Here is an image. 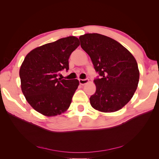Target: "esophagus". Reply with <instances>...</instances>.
<instances>
[{
  "instance_id": "esophagus-1",
  "label": "esophagus",
  "mask_w": 159,
  "mask_h": 159,
  "mask_svg": "<svg viewBox=\"0 0 159 159\" xmlns=\"http://www.w3.org/2000/svg\"><path fill=\"white\" fill-rule=\"evenodd\" d=\"M79 81H80V84L81 85H85L86 84L88 83L89 81V80L88 79H84V80H79Z\"/></svg>"
}]
</instances>
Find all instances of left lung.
Listing matches in <instances>:
<instances>
[{
    "label": "left lung",
    "instance_id": "left-lung-1",
    "mask_svg": "<svg viewBox=\"0 0 159 159\" xmlns=\"http://www.w3.org/2000/svg\"><path fill=\"white\" fill-rule=\"evenodd\" d=\"M81 47L89 56L100 79L94 80L95 93L89 98L93 108L104 113L122 109L137 88L139 71L137 61L123 45L97 33L80 36Z\"/></svg>",
    "mask_w": 159,
    "mask_h": 159
}]
</instances>
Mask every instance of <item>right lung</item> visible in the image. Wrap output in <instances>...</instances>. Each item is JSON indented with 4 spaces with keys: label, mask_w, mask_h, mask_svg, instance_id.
I'll use <instances>...</instances> for the list:
<instances>
[{
    "label": "right lung",
    "mask_w": 159,
    "mask_h": 159,
    "mask_svg": "<svg viewBox=\"0 0 159 159\" xmlns=\"http://www.w3.org/2000/svg\"><path fill=\"white\" fill-rule=\"evenodd\" d=\"M79 46L78 38L68 36L37 47L26 56L19 71L21 89L38 113L53 117L69 108L79 81L57 77L61 70H68L70 56Z\"/></svg>",
    "instance_id": "obj_1"
}]
</instances>
